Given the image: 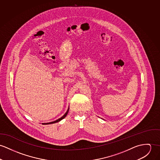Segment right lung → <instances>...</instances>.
I'll return each instance as SVG.
<instances>
[{
	"label": "right lung",
	"instance_id": "right-lung-1",
	"mask_svg": "<svg viewBox=\"0 0 160 160\" xmlns=\"http://www.w3.org/2000/svg\"><path fill=\"white\" fill-rule=\"evenodd\" d=\"M69 108L68 109V110H67V112H66V113L62 117H61L60 118H59V119H58V120H56V121H54V122H50V123H42L43 124H53V123H57V122H60L61 120H62L63 118H64L66 117V115H68V112H69Z\"/></svg>",
	"mask_w": 160,
	"mask_h": 160
}]
</instances>
